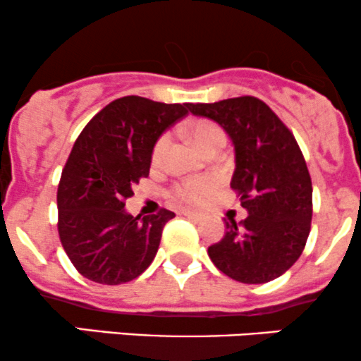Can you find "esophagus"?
Returning <instances> with one entry per match:
<instances>
[{"mask_svg": "<svg viewBox=\"0 0 361 361\" xmlns=\"http://www.w3.org/2000/svg\"><path fill=\"white\" fill-rule=\"evenodd\" d=\"M182 214H185L188 218H192V220H201V214L196 213V212H191V209H184Z\"/></svg>", "mask_w": 361, "mask_h": 361, "instance_id": "obj_1", "label": "esophagus"}]
</instances>
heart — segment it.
Here are the masks:
<instances>
[{
    "label": "heart",
    "mask_w": 361,
    "mask_h": 361,
    "mask_svg": "<svg viewBox=\"0 0 361 361\" xmlns=\"http://www.w3.org/2000/svg\"><path fill=\"white\" fill-rule=\"evenodd\" d=\"M188 135L194 143L200 147L202 152H209L213 148H221L225 145V131L218 126L213 121H194L192 124H189ZM170 143V136L165 133L161 135L157 143L153 145L152 149V161L153 164H159L164 159L165 152H167ZM218 182L216 179L209 176H201V177H188V179H182L172 185L169 189L170 200L176 202H182V204H201L202 201L208 200L212 194L216 191Z\"/></svg>",
    "instance_id": "b5f03b06"
}]
</instances>
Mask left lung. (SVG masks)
Here are the masks:
<instances>
[{
  "label": "left lung",
  "mask_w": 361,
  "mask_h": 361,
  "mask_svg": "<svg viewBox=\"0 0 361 361\" xmlns=\"http://www.w3.org/2000/svg\"><path fill=\"white\" fill-rule=\"evenodd\" d=\"M194 116L225 129L235 148L232 189L247 218L225 221L208 256L221 273L247 285L281 276L300 257L312 221V180L297 140L262 100L244 95L188 104Z\"/></svg>",
  "instance_id": "1"
}]
</instances>
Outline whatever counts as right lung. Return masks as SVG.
Returning a JSON list of instances; mask_svg holds the SVG:
<instances>
[{
	"label": "right lung",
	"instance_id": "obj_1",
	"mask_svg": "<svg viewBox=\"0 0 361 361\" xmlns=\"http://www.w3.org/2000/svg\"><path fill=\"white\" fill-rule=\"evenodd\" d=\"M185 114L188 104L128 95L105 105L75 141L58 185V232L82 276L121 285L152 264L176 214L161 208L141 218L124 206L148 177L153 145Z\"/></svg>",
	"mask_w": 361,
	"mask_h": 361
}]
</instances>
